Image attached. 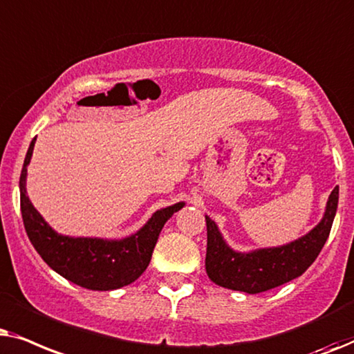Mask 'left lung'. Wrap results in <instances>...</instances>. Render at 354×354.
Instances as JSON below:
<instances>
[{"label": "left lung", "instance_id": "8db88e82", "mask_svg": "<svg viewBox=\"0 0 354 354\" xmlns=\"http://www.w3.org/2000/svg\"><path fill=\"white\" fill-rule=\"evenodd\" d=\"M338 207V186L330 192L322 218L313 230L281 246L236 251L226 243L218 225L205 215V272L215 285L257 295L298 279L322 251Z\"/></svg>", "mask_w": 354, "mask_h": 354}]
</instances>
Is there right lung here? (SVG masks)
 I'll use <instances>...</instances> for the list:
<instances>
[{
    "label": "right lung",
    "mask_w": 354,
    "mask_h": 354,
    "mask_svg": "<svg viewBox=\"0 0 354 354\" xmlns=\"http://www.w3.org/2000/svg\"><path fill=\"white\" fill-rule=\"evenodd\" d=\"M37 138L32 139L19 180L21 214L27 236L40 257L66 280L95 291H111L133 283L147 268L158 234L173 214L186 202L163 207L138 232L124 238L68 236L51 228L27 196V167L34 153Z\"/></svg>",
    "instance_id": "1"
}]
</instances>
